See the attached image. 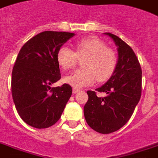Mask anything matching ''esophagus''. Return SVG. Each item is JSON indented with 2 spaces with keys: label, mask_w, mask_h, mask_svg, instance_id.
Wrapping results in <instances>:
<instances>
[{
  "label": "esophagus",
  "mask_w": 158,
  "mask_h": 158,
  "mask_svg": "<svg viewBox=\"0 0 158 158\" xmlns=\"http://www.w3.org/2000/svg\"><path fill=\"white\" fill-rule=\"evenodd\" d=\"M79 91H80V89H76V88L73 89V94H76V93H78V92H79Z\"/></svg>",
  "instance_id": "esophagus-1"
}]
</instances>
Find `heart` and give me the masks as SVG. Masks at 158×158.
Returning <instances> with one entry per match:
<instances>
[{
  "label": "heart",
  "mask_w": 158,
  "mask_h": 158,
  "mask_svg": "<svg viewBox=\"0 0 158 158\" xmlns=\"http://www.w3.org/2000/svg\"><path fill=\"white\" fill-rule=\"evenodd\" d=\"M75 48L74 52L64 45L57 52V61L64 70L73 69L79 63V58H85L82 63L84 69L75 70L64 77V82L80 88L93 85L97 79L100 82L107 81L113 75L117 64V55L99 37H84L76 43Z\"/></svg>",
  "instance_id": "heart-1"
}]
</instances>
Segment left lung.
<instances>
[{
	"mask_svg": "<svg viewBox=\"0 0 158 158\" xmlns=\"http://www.w3.org/2000/svg\"><path fill=\"white\" fill-rule=\"evenodd\" d=\"M118 47V62L113 75L95 90H88L84 107L86 122L97 132L109 134L126 125L131 117L141 95V68L131 47L117 36L106 32Z\"/></svg>",
	"mask_w": 158,
	"mask_h": 158,
	"instance_id": "obj_1",
	"label": "left lung"
}]
</instances>
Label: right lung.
Returning a JSON list of instances; mask_svg holds the SVG:
<instances>
[{
    "mask_svg": "<svg viewBox=\"0 0 158 158\" xmlns=\"http://www.w3.org/2000/svg\"><path fill=\"white\" fill-rule=\"evenodd\" d=\"M74 33L45 31L20 50L11 74V94L20 117L35 128L52 127L61 117L72 87L50 85L61 79L57 52Z\"/></svg>",
    "mask_w": 158,
    "mask_h": 158,
    "instance_id": "right-lung-1",
    "label": "right lung"
}]
</instances>
